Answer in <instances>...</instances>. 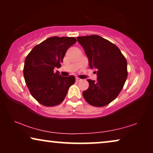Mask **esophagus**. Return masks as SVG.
Wrapping results in <instances>:
<instances>
[{
    "instance_id": "esophagus-1",
    "label": "esophagus",
    "mask_w": 153,
    "mask_h": 153,
    "mask_svg": "<svg viewBox=\"0 0 153 153\" xmlns=\"http://www.w3.org/2000/svg\"><path fill=\"white\" fill-rule=\"evenodd\" d=\"M81 81V79L78 78V77H76V82H79V81Z\"/></svg>"
}]
</instances>
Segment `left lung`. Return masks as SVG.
I'll return each instance as SVG.
<instances>
[{
    "label": "left lung",
    "instance_id": "left-lung-1",
    "mask_svg": "<svg viewBox=\"0 0 153 153\" xmlns=\"http://www.w3.org/2000/svg\"><path fill=\"white\" fill-rule=\"evenodd\" d=\"M76 39L88 58L89 67L97 75V81L88 79L89 87L83 92V97L92 106L107 105L118 97L125 84L127 60L117 46L99 35Z\"/></svg>",
    "mask_w": 153,
    "mask_h": 153
}]
</instances>
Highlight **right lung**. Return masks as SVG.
<instances>
[{
    "instance_id": "obj_1",
    "label": "right lung",
    "mask_w": 153,
    "mask_h": 153,
    "mask_svg": "<svg viewBox=\"0 0 153 153\" xmlns=\"http://www.w3.org/2000/svg\"><path fill=\"white\" fill-rule=\"evenodd\" d=\"M76 42L69 37H51L35 46L26 56L24 76L31 95L46 106L63 101L70 87L75 82L73 75L62 76L54 68L61 66L67 50Z\"/></svg>"
}]
</instances>
